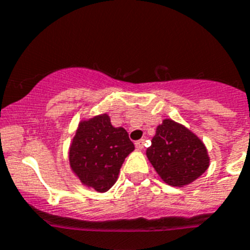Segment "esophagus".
<instances>
[{"instance_id": "obj_1", "label": "esophagus", "mask_w": 250, "mask_h": 250, "mask_svg": "<svg viewBox=\"0 0 250 250\" xmlns=\"http://www.w3.org/2000/svg\"><path fill=\"white\" fill-rule=\"evenodd\" d=\"M144 148V139H141V141L136 142V149L137 150H142Z\"/></svg>"}]
</instances>
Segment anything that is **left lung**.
I'll return each instance as SVG.
<instances>
[{
    "instance_id": "left-lung-1",
    "label": "left lung",
    "mask_w": 250,
    "mask_h": 250,
    "mask_svg": "<svg viewBox=\"0 0 250 250\" xmlns=\"http://www.w3.org/2000/svg\"><path fill=\"white\" fill-rule=\"evenodd\" d=\"M146 158L165 184L183 188L199 179L209 167L204 142L181 123L167 118L157 127Z\"/></svg>"
}]
</instances>
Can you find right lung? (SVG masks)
Instances as JSON below:
<instances>
[{
    "label": "right lung",
    "instance_id": "1",
    "mask_svg": "<svg viewBox=\"0 0 250 250\" xmlns=\"http://www.w3.org/2000/svg\"><path fill=\"white\" fill-rule=\"evenodd\" d=\"M133 150L127 130L113 127L108 114L102 113L79 122L69 148L70 167L86 188L106 192Z\"/></svg>",
    "mask_w": 250,
    "mask_h": 250
}]
</instances>
